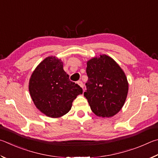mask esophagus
<instances>
[{"label":"esophagus","mask_w":158,"mask_h":158,"mask_svg":"<svg viewBox=\"0 0 158 158\" xmlns=\"http://www.w3.org/2000/svg\"><path fill=\"white\" fill-rule=\"evenodd\" d=\"M77 84H78L80 86H81L82 88H83V87H84V85H83V83H82V82L81 81H77Z\"/></svg>","instance_id":"esophagus-1"}]
</instances>
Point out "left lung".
I'll return each mask as SVG.
<instances>
[{"label":"left lung","instance_id":"8db88e82","mask_svg":"<svg viewBox=\"0 0 158 158\" xmlns=\"http://www.w3.org/2000/svg\"><path fill=\"white\" fill-rule=\"evenodd\" d=\"M88 81L84 92L91 110L101 117H111L122 108L128 94L125 73L115 61L106 55L87 63Z\"/></svg>","mask_w":158,"mask_h":158}]
</instances>
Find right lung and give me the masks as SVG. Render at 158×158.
Returning <instances> with one entry per match:
<instances>
[{
	"label": "right lung",
	"mask_w": 158,
	"mask_h": 158,
	"mask_svg": "<svg viewBox=\"0 0 158 158\" xmlns=\"http://www.w3.org/2000/svg\"><path fill=\"white\" fill-rule=\"evenodd\" d=\"M29 92L38 110L49 117L57 118L69 112L82 89L69 80L61 60L48 57L32 73Z\"/></svg>",
	"instance_id": "right-lung-1"
}]
</instances>
